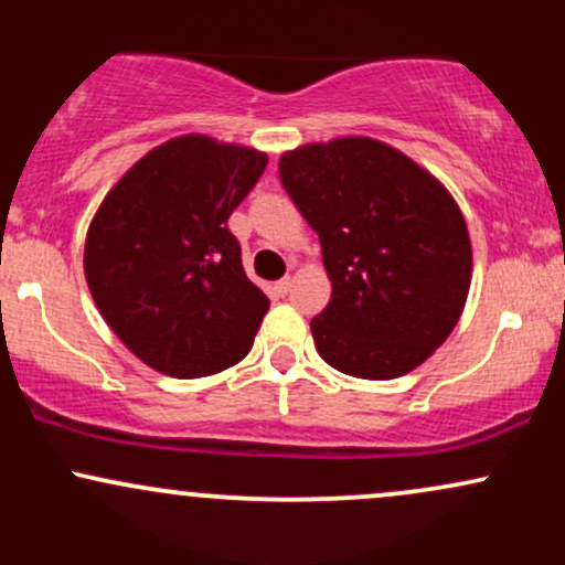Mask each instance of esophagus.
<instances>
[{"label": "esophagus", "mask_w": 565, "mask_h": 565, "mask_svg": "<svg viewBox=\"0 0 565 565\" xmlns=\"http://www.w3.org/2000/svg\"><path fill=\"white\" fill-rule=\"evenodd\" d=\"M289 289H291V278H289V276H284L281 281H276V291H278V295H281V297L287 295Z\"/></svg>", "instance_id": "obj_1"}]
</instances>
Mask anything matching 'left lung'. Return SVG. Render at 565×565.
Returning a JSON list of instances; mask_svg holds the SVG:
<instances>
[{"mask_svg": "<svg viewBox=\"0 0 565 565\" xmlns=\"http://www.w3.org/2000/svg\"><path fill=\"white\" fill-rule=\"evenodd\" d=\"M278 178L319 233L332 300L310 321L337 372L393 380L457 327L472 249L457 201L423 167L372 138L284 153Z\"/></svg>", "mask_w": 565, "mask_h": 565, "instance_id": "obj_1", "label": "left lung"}]
</instances>
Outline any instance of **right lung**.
<instances>
[{
    "label": "right lung",
    "mask_w": 565,
    "mask_h": 565,
    "mask_svg": "<svg viewBox=\"0 0 565 565\" xmlns=\"http://www.w3.org/2000/svg\"><path fill=\"white\" fill-rule=\"evenodd\" d=\"M265 167L260 151L185 135L103 199L84 274L108 327L157 372L206 377L252 350L270 300L246 278L228 217Z\"/></svg>",
    "instance_id": "1"
}]
</instances>
